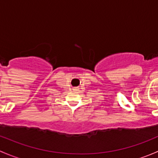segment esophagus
I'll use <instances>...</instances> for the list:
<instances>
[{"label": "esophagus", "mask_w": 158, "mask_h": 158, "mask_svg": "<svg viewBox=\"0 0 158 158\" xmlns=\"http://www.w3.org/2000/svg\"><path fill=\"white\" fill-rule=\"evenodd\" d=\"M73 91H79V88L78 87H74V88L73 89Z\"/></svg>", "instance_id": "obj_1"}]
</instances>
